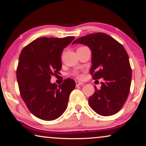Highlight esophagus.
<instances>
[{
    "label": "esophagus",
    "mask_w": 146,
    "mask_h": 146,
    "mask_svg": "<svg viewBox=\"0 0 146 146\" xmlns=\"http://www.w3.org/2000/svg\"><path fill=\"white\" fill-rule=\"evenodd\" d=\"M83 84H84V83H83V82H79V81L76 82V86H82V85H83Z\"/></svg>",
    "instance_id": "obj_1"
}]
</instances>
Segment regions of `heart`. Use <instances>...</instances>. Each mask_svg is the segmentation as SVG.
<instances>
[{
  "mask_svg": "<svg viewBox=\"0 0 146 146\" xmlns=\"http://www.w3.org/2000/svg\"><path fill=\"white\" fill-rule=\"evenodd\" d=\"M74 74L76 75V76H78V77H80V75L79 74V73H78V72H75L74 73Z\"/></svg>",
  "mask_w": 146,
  "mask_h": 146,
  "instance_id": "b5f03b06",
  "label": "heart"
}]
</instances>
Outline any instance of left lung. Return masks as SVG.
Listing matches in <instances>:
<instances>
[{"label":"left lung","mask_w":146,"mask_h":146,"mask_svg":"<svg viewBox=\"0 0 146 146\" xmlns=\"http://www.w3.org/2000/svg\"><path fill=\"white\" fill-rule=\"evenodd\" d=\"M86 45L92 51L90 72L93 79L103 78L101 87L89 98L90 107L101 116H111L123 106L130 92L132 70L129 58L121 44L103 33H92L72 43Z\"/></svg>","instance_id":"left-lung-1"}]
</instances>
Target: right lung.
<instances>
[{"label":"right lung","mask_w":146,"mask_h":146,"mask_svg":"<svg viewBox=\"0 0 146 146\" xmlns=\"http://www.w3.org/2000/svg\"><path fill=\"white\" fill-rule=\"evenodd\" d=\"M74 37H41L23 48L16 72L21 96L31 113L40 119L53 120L64 113L69 96L76 87L67 78L61 85L50 82L62 68L61 54Z\"/></svg>","instance_id":"add662e5"}]
</instances>
